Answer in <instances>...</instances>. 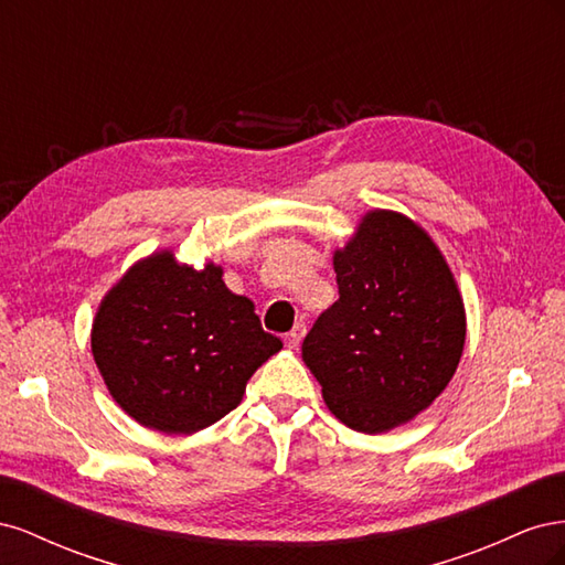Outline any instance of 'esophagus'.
Listing matches in <instances>:
<instances>
[{
	"label": "esophagus",
	"instance_id": "obj_1",
	"mask_svg": "<svg viewBox=\"0 0 565 565\" xmlns=\"http://www.w3.org/2000/svg\"><path fill=\"white\" fill-rule=\"evenodd\" d=\"M306 337V324H295L292 328V332H287L285 334V344L289 347V349H299V344H301V339Z\"/></svg>",
	"mask_w": 565,
	"mask_h": 565
}]
</instances>
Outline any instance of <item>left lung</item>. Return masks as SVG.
<instances>
[{
	"label": "left lung",
	"mask_w": 565,
	"mask_h": 565,
	"mask_svg": "<svg viewBox=\"0 0 565 565\" xmlns=\"http://www.w3.org/2000/svg\"><path fill=\"white\" fill-rule=\"evenodd\" d=\"M334 273L339 299L313 322L301 358L339 422L382 434L419 415L452 380L465 303L440 249L398 212H367L334 252Z\"/></svg>",
	"instance_id": "obj_1"
}]
</instances>
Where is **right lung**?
<instances>
[{
	"instance_id": "add662e5",
	"label": "right lung",
	"mask_w": 565,
	"mask_h": 565,
	"mask_svg": "<svg viewBox=\"0 0 565 565\" xmlns=\"http://www.w3.org/2000/svg\"><path fill=\"white\" fill-rule=\"evenodd\" d=\"M221 276V266L195 270L164 249L134 264L98 306L92 353L100 377L148 429H207L241 405L256 367L282 349Z\"/></svg>"
}]
</instances>
